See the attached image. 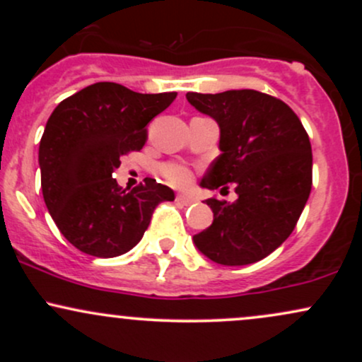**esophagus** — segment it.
Segmentation results:
<instances>
[{
	"mask_svg": "<svg viewBox=\"0 0 362 362\" xmlns=\"http://www.w3.org/2000/svg\"><path fill=\"white\" fill-rule=\"evenodd\" d=\"M175 202H177L178 206H190V204H194L195 199H194V197H190V195L178 194L177 197H175Z\"/></svg>",
	"mask_w": 362,
	"mask_h": 362,
	"instance_id": "esophagus-1",
	"label": "esophagus"
}]
</instances>
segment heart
I'll list each match as a JSON object with an SVG mask.
<instances>
[{
    "label": "heart",
    "mask_w": 362,
    "mask_h": 362,
    "mask_svg": "<svg viewBox=\"0 0 362 362\" xmlns=\"http://www.w3.org/2000/svg\"><path fill=\"white\" fill-rule=\"evenodd\" d=\"M163 173L175 185H187L190 182V172L182 165H167L163 168Z\"/></svg>",
    "instance_id": "obj_1"
}]
</instances>
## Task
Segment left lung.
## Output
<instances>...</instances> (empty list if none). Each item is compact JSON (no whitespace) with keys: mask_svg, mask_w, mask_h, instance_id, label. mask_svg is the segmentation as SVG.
I'll list each match as a JSON object with an SVG mask.
<instances>
[{"mask_svg":"<svg viewBox=\"0 0 362 362\" xmlns=\"http://www.w3.org/2000/svg\"><path fill=\"white\" fill-rule=\"evenodd\" d=\"M187 102L219 126V155L202 189L233 184L235 202L207 199L214 219L194 235L202 255L221 265H248L293 233L311 190V144L298 115L255 90L187 93ZM226 189V187H223Z\"/></svg>","mask_w":362,"mask_h":362,"instance_id":"8db88e82","label":"left lung"}]
</instances>
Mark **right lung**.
I'll return each mask as SVG.
<instances>
[{"mask_svg": "<svg viewBox=\"0 0 362 362\" xmlns=\"http://www.w3.org/2000/svg\"><path fill=\"white\" fill-rule=\"evenodd\" d=\"M175 98L102 81L54 109L39 146L40 185L54 223L78 250L122 255L141 242L155 207L175 199L155 178L129 192L112 178L120 156L144 146L146 126Z\"/></svg>", "mask_w": 362, "mask_h": 362, "instance_id": "1", "label": "right lung"}]
</instances>
